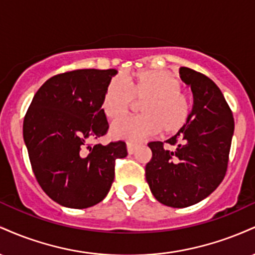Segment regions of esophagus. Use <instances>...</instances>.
I'll return each mask as SVG.
<instances>
[{
    "label": "esophagus",
    "instance_id": "34e87169",
    "mask_svg": "<svg viewBox=\"0 0 255 255\" xmlns=\"http://www.w3.org/2000/svg\"><path fill=\"white\" fill-rule=\"evenodd\" d=\"M136 147H137L136 144H133V142H129V141L127 142V152L129 154H133L134 152H135Z\"/></svg>",
    "mask_w": 255,
    "mask_h": 255
}]
</instances>
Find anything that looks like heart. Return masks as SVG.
Masks as SVG:
<instances>
[{
    "instance_id": "b5f03b06",
    "label": "heart",
    "mask_w": 255,
    "mask_h": 255,
    "mask_svg": "<svg viewBox=\"0 0 255 255\" xmlns=\"http://www.w3.org/2000/svg\"><path fill=\"white\" fill-rule=\"evenodd\" d=\"M181 90V81L162 69L111 79L102 98V108L108 118H120L133 108L134 101L142 102V115L113 122V136L136 141L156 135L162 129L168 135L176 134L186 126L192 113L191 99Z\"/></svg>"
}]
</instances>
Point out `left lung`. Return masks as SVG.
<instances>
[{
  "mask_svg": "<svg viewBox=\"0 0 255 255\" xmlns=\"http://www.w3.org/2000/svg\"><path fill=\"white\" fill-rule=\"evenodd\" d=\"M180 77L191 86L194 105L191 118L176 135L152 141V158L145 174L153 197L170 207H187L209 197L221 184L229 162L234 134L233 111L210 78L187 67Z\"/></svg>",
  "mask_w": 255,
  "mask_h": 255,
  "instance_id": "1",
  "label": "left lung"
}]
</instances>
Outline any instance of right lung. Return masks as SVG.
Wrapping results in <instances>:
<instances>
[{"label": "right lung", "instance_id": "1", "mask_svg": "<svg viewBox=\"0 0 255 255\" xmlns=\"http://www.w3.org/2000/svg\"><path fill=\"white\" fill-rule=\"evenodd\" d=\"M116 69H77L54 75L37 91L24 119V140L37 182L71 209L101 203L127 156L125 141L95 142L107 134L102 98Z\"/></svg>", "mask_w": 255, "mask_h": 255}]
</instances>
